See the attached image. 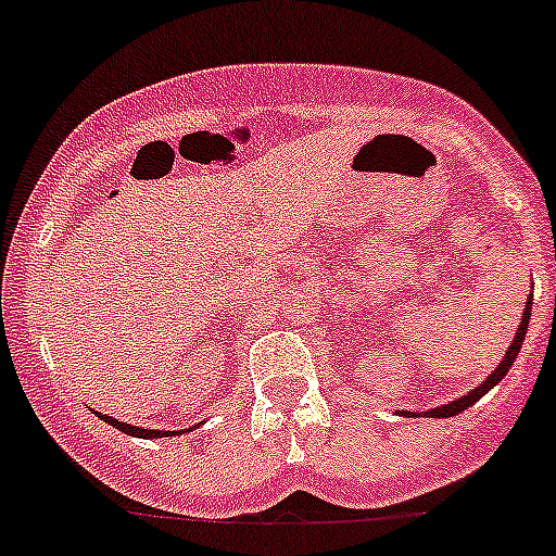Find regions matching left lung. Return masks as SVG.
Wrapping results in <instances>:
<instances>
[{"instance_id":"obj_1","label":"left lung","mask_w":556,"mask_h":556,"mask_svg":"<svg viewBox=\"0 0 556 556\" xmlns=\"http://www.w3.org/2000/svg\"><path fill=\"white\" fill-rule=\"evenodd\" d=\"M530 308H533V295L528 298V303H526V311H522V319H520V325H517V332H515V338H511L509 348H506L504 358H502V362H498V367L493 369L491 375H488L483 382H480L478 388H472V390H469L467 395H462V399H456V401H448V404H443V406H435V408H427V412H404V408H401V417H432V419L456 417V414H462V412H465V408H469V406H472V404H478V401L483 399V395L488 393V390H491V388H496L498 382L504 380V375H506V371L511 369V364H515L517 353H520V348H522V340H526L528 325H530Z\"/></svg>"}]
</instances>
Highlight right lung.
Returning a JSON list of instances; mask_svg holds the SVG:
<instances>
[{"instance_id": "add662e5", "label": "right lung", "mask_w": 556, "mask_h": 556, "mask_svg": "<svg viewBox=\"0 0 556 556\" xmlns=\"http://www.w3.org/2000/svg\"><path fill=\"white\" fill-rule=\"evenodd\" d=\"M97 417L102 419V422H108L110 427H115V430H121L124 435H134V438H144V441H152V438H168V435H176L174 430H144V427H137V425H126V422H118L115 417H108V414L102 412H94ZM189 430V427H187ZM185 430V432H187Z\"/></svg>"}]
</instances>
